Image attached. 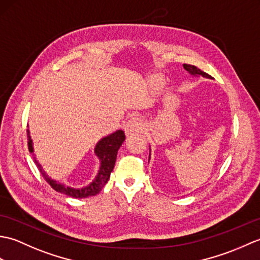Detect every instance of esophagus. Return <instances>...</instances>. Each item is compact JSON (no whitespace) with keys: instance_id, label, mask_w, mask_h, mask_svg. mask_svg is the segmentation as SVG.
Returning <instances> with one entry per match:
<instances>
[{"instance_id":"esophagus-1","label":"esophagus","mask_w":260,"mask_h":260,"mask_svg":"<svg viewBox=\"0 0 260 260\" xmlns=\"http://www.w3.org/2000/svg\"><path fill=\"white\" fill-rule=\"evenodd\" d=\"M143 129H144V124H143L142 120L137 117L131 118L125 125L126 135H132L133 133H136V132H142Z\"/></svg>"}]
</instances>
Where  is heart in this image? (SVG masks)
Returning <instances> with one entry per match:
<instances>
[{
    "label": "heart",
    "mask_w": 260,
    "mask_h": 260,
    "mask_svg": "<svg viewBox=\"0 0 260 260\" xmlns=\"http://www.w3.org/2000/svg\"><path fill=\"white\" fill-rule=\"evenodd\" d=\"M164 84V78L161 75H152L150 78H148V86H150L151 89L156 90L159 89Z\"/></svg>",
    "instance_id": "obj_1"
}]
</instances>
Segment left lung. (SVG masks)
<instances>
[{
  "label": "left lung",
  "instance_id": "obj_1",
  "mask_svg": "<svg viewBox=\"0 0 260 260\" xmlns=\"http://www.w3.org/2000/svg\"><path fill=\"white\" fill-rule=\"evenodd\" d=\"M183 67L185 70L189 71L190 74L192 75H197V76H202V77H207V78H210V75H208L207 73H204V71H202L201 69H199L198 67H196V66H192V64H186L184 63Z\"/></svg>",
  "mask_w": 260,
  "mask_h": 260
}]
</instances>
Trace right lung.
<instances>
[{
	"label": "right lung",
	"mask_w": 260,
	"mask_h": 260,
	"mask_svg": "<svg viewBox=\"0 0 260 260\" xmlns=\"http://www.w3.org/2000/svg\"><path fill=\"white\" fill-rule=\"evenodd\" d=\"M26 135H27V147H29V151L32 153L33 148H32V141L30 137L29 131H26ZM126 136L123 131H117L116 133L109 135L107 137H105L102 141L98 142V144L96 145L95 148V153L96 155L101 159V170H99V173L96 176V179L93 180L92 183H90L88 186L84 187V189H73V187L66 186L61 183H58V182L53 181L52 179L48 178V175L45 173V171L42 170L41 165L38 163V161L35 158V162L37 168L40 171L41 175L43 176L49 185H50L53 190H56L60 193H63V194L68 196V197H73L75 199H82V198H88V197H92L98 194L101 190L104 187V185L107 183V181L110 176V173L114 169V165L116 162V156H117V152L120 145L123 144V142L125 141Z\"/></svg>",
	"instance_id": "add662e5"
}]
</instances>
